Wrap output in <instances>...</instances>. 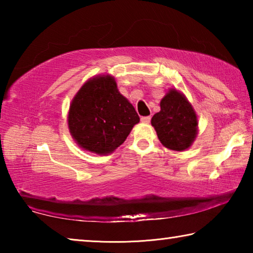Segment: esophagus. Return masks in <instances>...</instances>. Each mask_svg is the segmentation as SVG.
<instances>
[{
  "instance_id": "esophagus-1",
  "label": "esophagus",
  "mask_w": 253,
  "mask_h": 253,
  "mask_svg": "<svg viewBox=\"0 0 253 253\" xmlns=\"http://www.w3.org/2000/svg\"><path fill=\"white\" fill-rule=\"evenodd\" d=\"M140 121H142L143 124H149V122H151V116L142 117V118H140Z\"/></svg>"
}]
</instances>
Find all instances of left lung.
<instances>
[{
	"label": "left lung",
	"instance_id": "8db88e82",
	"mask_svg": "<svg viewBox=\"0 0 253 253\" xmlns=\"http://www.w3.org/2000/svg\"><path fill=\"white\" fill-rule=\"evenodd\" d=\"M151 123L160 142L172 151H185L198 135L195 110L176 89H169L161 100V111L154 115Z\"/></svg>",
	"mask_w": 253,
	"mask_h": 253
}]
</instances>
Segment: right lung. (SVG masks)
I'll use <instances>...</instances> for the list:
<instances>
[{
	"instance_id": "1",
	"label": "right lung",
	"mask_w": 253,
	"mask_h": 253,
	"mask_svg": "<svg viewBox=\"0 0 253 253\" xmlns=\"http://www.w3.org/2000/svg\"><path fill=\"white\" fill-rule=\"evenodd\" d=\"M139 117L117 89L114 77L97 76L79 89L71 101L68 127L84 151L107 155L125 142Z\"/></svg>"
}]
</instances>
